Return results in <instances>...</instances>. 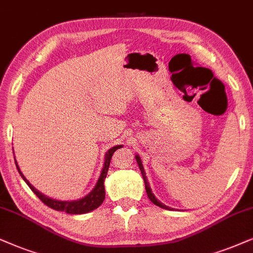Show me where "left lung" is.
<instances>
[{
    "instance_id": "8db88e82",
    "label": "left lung",
    "mask_w": 253,
    "mask_h": 253,
    "mask_svg": "<svg viewBox=\"0 0 253 253\" xmlns=\"http://www.w3.org/2000/svg\"><path fill=\"white\" fill-rule=\"evenodd\" d=\"M135 160H136L137 165H139V168H140V170H141V174H142L143 181H145L146 193H147V195H148L149 200H150V201H152V202H153V203H154V204H155V206H158V207H160V208H164V209H167V210H169V209H170V208H169V207H167V206H166V204H164V203H161V202H160V201H158V200H156V197L154 196V194H153V193H152V189H150V187H149V183H148V181H147V176H146V172H145V169H143V166H142L141 159H140V156H139V155H135Z\"/></svg>"
}]
</instances>
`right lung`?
Returning <instances> with one entry per match:
<instances>
[{"label": "right lung", "instance_id": "right-lung-1", "mask_svg": "<svg viewBox=\"0 0 253 253\" xmlns=\"http://www.w3.org/2000/svg\"><path fill=\"white\" fill-rule=\"evenodd\" d=\"M120 147H123V146L121 145L114 146V147H112L110 150H108V152L106 153V155H105V162H104L103 170H101V174H100V176H99V180L97 182V184H95V187L92 189L91 193H88L85 197H83V198H81V200H77V201H57V200H52V198H49L47 196H45V195L40 193V191H38L37 189H35L33 185L30 184V182H29L27 178L23 176V174L21 172L20 168H18V165H17V162H16V160H15V164H16V167H17L18 172L21 174L22 178L25 181V183L30 187V189L33 190L35 194H36V196L40 198V200L44 204H45V206L51 208V209L57 210V211H64L66 213H71V215H81V213H86V212L92 211V210L97 209V208L100 207L101 203L104 202V200H105V187H104L105 178H106L108 167H110L112 155H113V153L116 152L118 148H120Z\"/></svg>", "mask_w": 253, "mask_h": 253}]
</instances>
